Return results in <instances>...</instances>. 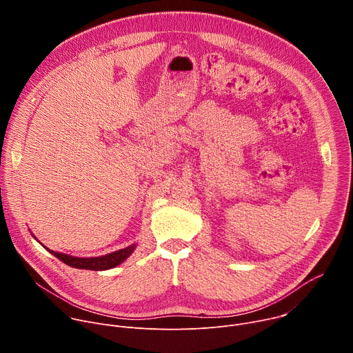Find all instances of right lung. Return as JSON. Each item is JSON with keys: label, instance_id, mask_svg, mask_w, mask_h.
I'll list each match as a JSON object with an SVG mask.
<instances>
[{"label": "right lung", "instance_id": "1", "mask_svg": "<svg viewBox=\"0 0 353 353\" xmlns=\"http://www.w3.org/2000/svg\"><path fill=\"white\" fill-rule=\"evenodd\" d=\"M135 245L137 244H131L125 248L113 251V253H110V254L99 256V257H74V256H70V254H64V253H59V251L50 250L46 245H43V247L48 251V253H52L60 261H63L64 264H67L72 268L90 270V271H106V270H112V268L120 265L121 263H124L132 254V251L135 250Z\"/></svg>", "mask_w": 353, "mask_h": 353}]
</instances>
